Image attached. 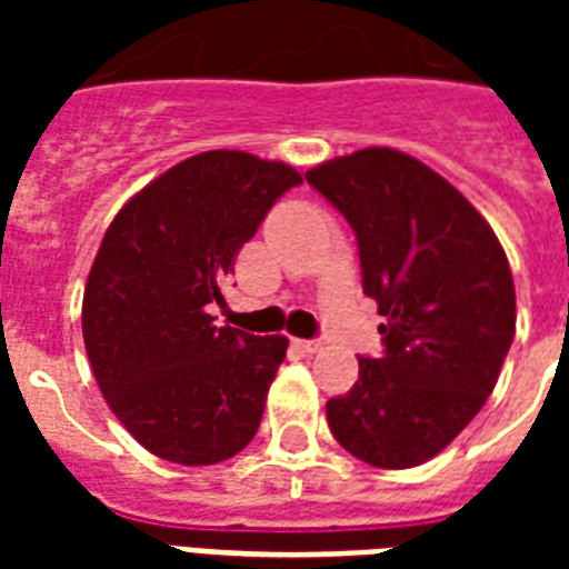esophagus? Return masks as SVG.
Wrapping results in <instances>:
<instances>
[{
  "mask_svg": "<svg viewBox=\"0 0 569 569\" xmlns=\"http://www.w3.org/2000/svg\"><path fill=\"white\" fill-rule=\"evenodd\" d=\"M295 348H301L303 355H316V351H321L325 348V342L321 339H292Z\"/></svg>",
  "mask_w": 569,
  "mask_h": 569,
  "instance_id": "1",
  "label": "esophagus"
}]
</instances>
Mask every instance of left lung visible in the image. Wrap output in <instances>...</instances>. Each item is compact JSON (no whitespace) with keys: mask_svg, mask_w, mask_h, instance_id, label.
Here are the masks:
<instances>
[{"mask_svg":"<svg viewBox=\"0 0 569 569\" xmlns=\"http://www.w3.org/2000/svg\"><path fill=\"white\" fill-rule=\"evenodd\" d=\"M346 214L363 292L387 316L383 355L328 401V425L380 469L440 455L493 392L517 330V295L490 223L451 182L392 147H366L307 171Z\"/></svg>","mask_w":569,"mask_h":569,"instance_id":"1","label":"left lung"}]
</instances>
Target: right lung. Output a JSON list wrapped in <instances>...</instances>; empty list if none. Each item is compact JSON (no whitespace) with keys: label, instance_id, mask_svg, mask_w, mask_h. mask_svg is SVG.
Returning <instances> with one entry per match:
<instances>
[{"label":"right lung","instance_id":"add662e5","mask_svg":"<svg viewBox=\"0 0 569 569\" xmlns=\"http://www.w3.org/2000/svg\"><path fill=\"white\" fill-rule=\"evenodd\" d=\"M301 182L283 162L209 150L123 203L84 283L82 337L111 413L156 458L209 467L259 428L289 339L214 328L244 241Z\"/></svg>","mask_w":569,"mask_h":569}]
</instances>
